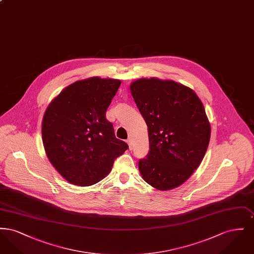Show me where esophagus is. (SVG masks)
I'll return each mask as SVG.
<instances>
[{
  "label": "esophagus",
  "instance_id": "obj_1",
  "mask_svg": "<svg viewBox=\"0 0 254 254\" xmlns=\"http://www.w3.org/2000/svg\"><path fill=\"white\" fill-rule=\"evenodd\" d=\"M127 144H128V145H129V149L131 150L132 149V139L131 138H128L127 140Z\"/></svg>",
  "mask_w": 254,
  "mask_h": 254
}]
</instances>
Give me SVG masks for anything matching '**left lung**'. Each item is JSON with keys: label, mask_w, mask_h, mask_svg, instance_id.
<instances>
[{"label": "left lung", "mask_w": 254, "mask_h": 254, "mask_svg": "<svg viewBox=\"0 0 254 254\" xmlns=\"http://www.w3.org/2000/svg\"><path fill=\"white\" fill-rule=\"evenodd\" d=\"M147 126L149 152L139 161L147 184L159 190L181 186L197 169L207 149L210 125L193 90L170 80L142 78L130 85Z\"/></svg>", "instance_id": "left-lung-1"}]
</instances>
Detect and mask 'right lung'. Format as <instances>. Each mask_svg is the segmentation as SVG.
Masks as SVG:
<instances>
[{"label":"right lung","mask_w":254,"mask_h":254,"mask_svg":"<svg viewBox=\"0 0 254 254\" xmlns=\"http://www.w3.org/2000/svg\"><path fill=\"white\" fill-rule=\"evenodd\" d=\"M120 80L92 77L66 86L45 112L42 138L52 166L69 183L87 187L104 179L128 148L115 137L106 112Z\"/></svg>","instance_id":"obj_1"}]
</instances>
